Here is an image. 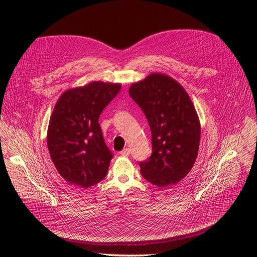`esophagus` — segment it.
Here are the masks:
<instances>
[{
    "mask_svg": "<svg viewBox=\"0 0 257 257\" xmlns=\"http://www.w3.org/2000/svg\"><path fill=\"white\" fill-rule=\"evenodd\" d=\"M129 154H130L129 148H125L123 151H120V155H123V156H129Z\"/></svg>",
    "mask_w": 257,
    "mask_h": 257,
    "instance_id": "esophagus-1",
    "label": "esophagus"
}]
</instances>
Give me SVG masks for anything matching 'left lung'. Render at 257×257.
<instances>
[{
  "label": "left lung",
  "mask_w": 257,
  "mask_h": 257,
  "mask_svg": "<svg viewBox=\"0 0 257 257\" xmlns=\"http://www.w3.org/2000/svg\"><path fill=\"white\" fill-rule=\"evenodd\" d=\"M152 134V154L141 161L142 176L156 186L175 184L194 167L200 144V121L183 87L166 75L151 74L129 88Z\"/></svg>",
  "instance_id": "8db88e82"
}]
</instances>
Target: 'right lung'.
Masks as SVG:
<instances>
[{
    "label": "right lung",
    "instance_id": "obj_1",
    "mask_svg": "<svg viewBox=\"0 0 257 257\" xmlns=\"http://www.w3.org/2000/svg\"><path fill=\"white\" fill-rule=\"evenodd\" d=\"M119 84L91 82L66 90L56 103L48 128L54 166L71 184L87 188L105 178L112 152L105 144L99 117Z\"/></svg>",
    "mask_w": 257,
    "mask_h": 257
}]
</instances>
